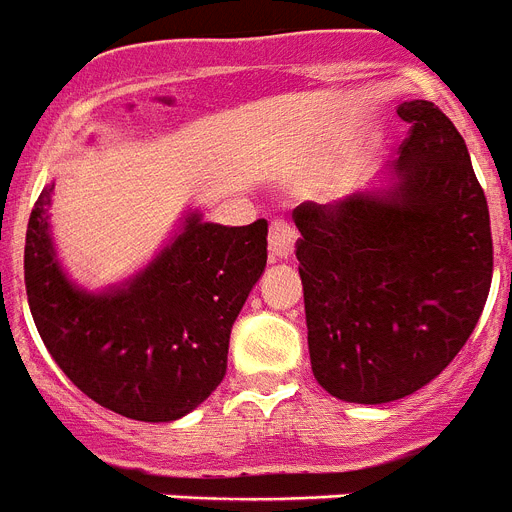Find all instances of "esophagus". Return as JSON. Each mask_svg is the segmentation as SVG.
I'll use <instances>...</instances> for the list:
<instances>
[{"label":"esophagus","mask_w":512,"mask_h":512,"mask_svg":"<svg viewBox=\"0 0 512 512\" xmlns=\"http://www.w3.org/2000/svg\"><path fill=\"white\" fill-rule=\"evenodd\" d=\"M295 227L287 220H274L269 225V256L272 261H282L287 256H292V248H295Z\"/></svg>","instance_id":"1"}]
</instances>
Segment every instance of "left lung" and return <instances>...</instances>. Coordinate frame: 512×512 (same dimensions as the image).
Listing matches in <instances>:
<instances>
[{"label":"left lung","instance_id":"obj_1","mask_svg":"<svg viewBox=\"0 0 512 512\" xmlns=\"http://www.w3.org/2000/svg\"><path fill=\"white\" fill-rule=\"evenodd\" d=\"M409 124L388 189L300 204V279L310 368L331 396L388 404L461 352L492 285V233L464 137L430 100Z\"/></svg>","mask_w":512,"mask_h":512}]
</instances>
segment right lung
Masks as SVG:
<instances>
[{"label": "right lung", "instance_id": "1", "mask_svg": "<svg viewBox=\"0 0 512 512\" xmlns=\"http://www.w3.org/2000/svg\"><path fill=\"white\" fill-rule=\"evenodd\" d=\"M51 194L54 183L25 235V290L43 344L95 404L139 422L181 419L225 378L230 329L264 272L269 225H214L189 212L142 272L87 292L56 259Z\"/></svg>", "mask_w": 512, "mask_h": 512}]
</instances>
